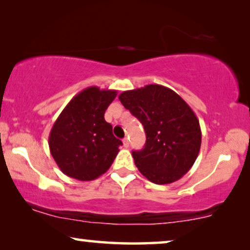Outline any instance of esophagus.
Returning a JSON list of instances; mask_svg holds the SVG:
<instances>
[{
    "label": "esophagus",
    "instance_id": "esophagus-1",
    "mask_svg": "<svg viewBox=\"0 0 250 250\" xmlns=\"http://www.w3.org/2000/svg\"><path fill=\"white\" fill-rule=\"evenodd\" d=\"M123 146H124L125 148H128L129 146V140L127 138H125L124 140H123Z\"/></svg>",
    "mask_w": 250,
    "mask_h": 250
}]
</instances>
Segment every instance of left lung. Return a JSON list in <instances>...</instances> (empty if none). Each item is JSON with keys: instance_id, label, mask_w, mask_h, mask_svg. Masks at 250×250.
<instances>
[{"instance_id": "1", "label": "left lung", "mask_w": 250, "mask_h": 250, "mask_svg": "<svg viewBox=\"0 0 250 250\" xmlns=\"http://www.w3.org/2000/svg\"><path fill=\"white\" fill-rule=\"evenodd\" d=\"M118 98L145 127V148L132 151L140 173L152 183L168 184L189 172L201 145L199 121L189 104L158 84L125 91Z\"/></svg>"}]
</instances>
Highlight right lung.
Returning <instances> with one entry per match:
<instances>
[{
	"label": "right lung",
	"instance_id": "obj_1",
	"mask_svg": "<svg viewBox=\"0 0 250 250\" xmlns=\"http://www.w3.org/2000/svg\"><path fill=\"white\" fill-rule=\"evenodd\" d=\"M116 95V90L84 88L54 122L49 136L50 152L67 176L95 180L114 163L123 143L112 134L104 112Z\"/></svg>",
	"mask_w": 250,
	"mask_h": 250
}]
</instances>
